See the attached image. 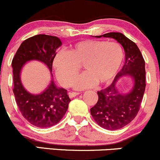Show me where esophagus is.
<instances>
[{"mask_svg": "<svg viewBox=\"0 0 160 160\" xmlns=\"http://www.w3.org/2000/svg\"><path fill=\"white\" fill-rule=\"evenodd\" d=\"M79 94H80V92H70L69 93V97L71 98H73L74 97L77 96V95H79Z\"/></svg>", "mask_w": 160, "mask_h": 160, "instance_id": "34e87169", "label": "esophagus"}]
</instances>
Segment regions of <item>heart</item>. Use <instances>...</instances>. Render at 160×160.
Wrapping results in <instances>:
<instances>
[{
    "instance_id": "b5f03b06",
    "label": "heart",
    "mask_w": 160,
    "mask_h": 160,
    "mask_svg": "<svg viewBox=\"0 0 160 160\" xmlns=\"http://www.w3.org/2000/svg\"><path fill=\"white\" fill-rule=\"evenodd\" d=\"M124 52L116 42L86 40L79 42L68 51L57 52L52 67L59 82L64 86L71 85L78 74L80 66L84 71L73 82L76 89H85L97 82L105 84L111 81L122 66Z\"/></svg>"
}]
</instances>
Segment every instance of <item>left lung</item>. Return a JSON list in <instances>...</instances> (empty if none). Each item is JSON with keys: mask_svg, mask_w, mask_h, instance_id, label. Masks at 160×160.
<instances>
[{"mask_svg": "<svg viewBox=\"0 0 160 160\" xmlns=\"http://www.w3.org/2000/svg\"><path fill=\"white\" fill-rule=\"evenodd\" d=\"M113 38L122 45L125 63L116 75L111 85L98 91V100L90 109L91 115L101 127L116 130L124 127L134 120L140 108L145 91V62L138 46L122 33L110 32L95 38ZM133 80L132 89L126 93L119 91L116 83L121 77Z\"/></svg>", "mask_w": 160, "mask_h": 160, "instance_id": "left-lung-1", "label": "left lung"}]
</instances>
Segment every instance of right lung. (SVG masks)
Masks as SVG:
<instances>
[{
    "label": "right lung",
    "instance_id": "obj_1",
    "mask_svg": "<svg viewBox=\"0 0 160 160\" xmlns=\"http://www.w3.org/2000/svg\"><path fill=\"white\" fill-rule=\"evenodd\" d=\"M62 44L61 40L57 37L38 34L24 40L12 58V91L16 104L24 118L37 127L49 128L58 123L65 114L71 101L67 90L56 85L52 74L53 58L56 55V49ZM31 61L42 62L51 72V82L38 94L29 93L21 80L23 65Z\"/></svg>",
    "mask_w": 160,
    "mask_h": 160
}]
</instances>
